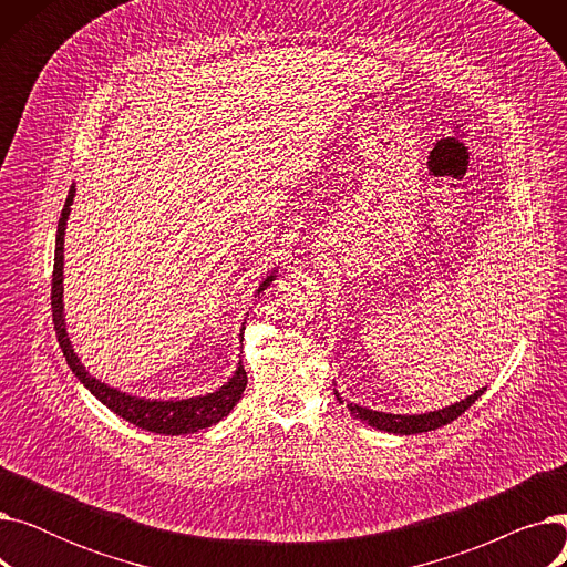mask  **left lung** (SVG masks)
<instances>
[{
    "instance_id": "left-lung-1",
    "label": "left lung",
    "mask_w": 567,
    "mask_h": 567,
    "mask_svg": "<svg viewBox=\"0 0 567 567\" xmlns=\"http://www.w3.org/2000/svg\"><path fill=\"white\" fill-rule=\"evenodd\" d=\"M487 391V385L481 391H475L473 395L451 404V406H443V409H436V411H425V413H385V411H372L368 406H361L355 402H347V409L355 415V419L368 423L370 427L374 430H381V432H389V434H421V432H432V430H439L443 425L453 423L455 419H460V415L478 400L483 393ZM338 402L342 404V395L338 393V389H333Z\"/></svg>"
}]
</instances>
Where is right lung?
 Wrapping results in <instances>:
<instances>
[{"label": "right lung", "instance_id": "add662e5", "mask_svg": "<svg viewBox=\"0 0 567 567\" xmlns=\"http://www.w3.org/2000/svg\"><path fill=\"white\" fill-rule=\"evenodd\" d=\"M75 197V186H71L66 204L62 208V218H59L56 225V241H54V271H52V321H54V331L59 347H62L66 363L73 370V374L80 379L84 389L92 393L99 402H103L110 411L116 415H122L124 421L133 423L135 427H142L146 432H156V434H193L199 430L212 427L220 423L225 415L236 406V402L241 400L248 374L244 365L238 363L234 374L220 385L218 391L197 395V398H186V400H146L137 398L131 393H124L118 389H112L105 381L96 379L94 374H89V370L82 365L78 359V353L73 351L69 331H66V315H64V234H66V223L71 216V204ZM276 271L268 274L261 285L257 287L255 293L264 291L268 285L276 280Z\"/></svg>", "mask_w": 567, "mask_h": 567}]
</instances>
